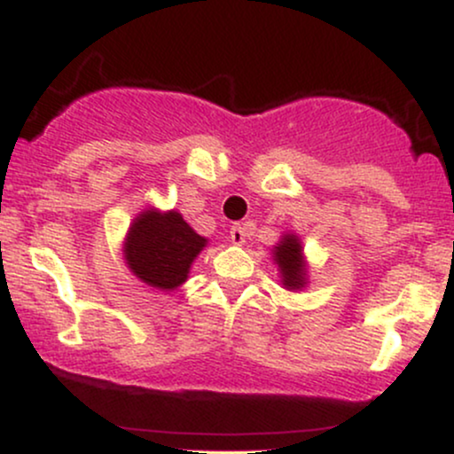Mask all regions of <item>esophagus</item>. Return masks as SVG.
Instances as JSON below:
<instances>
[{
    "mask_svg": "<svg viewBox=\"0 0 454 454\" xmlns=\"http://www.w3.org/2000/svg\"><path fill=\"white\" fill-rule=\"evenodd\" d=\"M231 241L234 245H243L245 243V231L243 226H232L231 228Z\"/></svg>",
    "mask_w": 454,
    "mask_h": 454,
    "instance_id": "obj_1",
    "label": "esophagus"
}]
</instances>
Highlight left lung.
I'll return each instance as SVG.
<instances>
[{
    "label": "left lung",
    "instance_id": "obj_1",
    "mask_svg": "<svg viewBox=\"0 0 454 454\" xmlns=\"http://www.w3.org/2000/svg\"><path fill=\"white\" fill-rule=\"evenodd\" d=\"M273 262L278 264L279 281L288 293H299L309 284V264H307L303 243L296 232L281 234V239L270 249Z\"/></svg>",
    "mask_w": 454,
    "mask_h": 454
}]
</instances>
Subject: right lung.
<instances>
[{"mask_svg":"<svg viewBox=\"0 0 454 454\" xmlns=\"http://www.w3.org/2000/svg\"><path fill=\"white\" fill-rule=\"evenodd\" d=\"M207 243L179 211L149 207L129 223L121 252L138 281L161 293H175L190 278L192 264Z\"/></svg>","mask_w":454,"mask_h":454,"instance_id":"right-lung-1","label":"right lung"}]
</instances>
